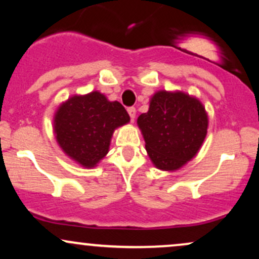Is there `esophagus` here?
I'll list each match as a JSON object with an SVG mask.
<instances>
[{"instance_id": "obj_1", "label": "esophagus", "mask_w": 259, "mask_h": 259, "mask_svg": "<svg viewBox=\"0 0 259 259\" xmlns=\"http://www.w3.org/2000/svg\"><path fill=\"white\" fill-rule=\"evenodd\" d=\"M127 113H129L130 118H132V120L134 121V119H135V117H136L135 107H129V108H127Z\"/></svg>"}]
</instances>
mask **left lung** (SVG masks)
Returning a JSON list of instances; mask_svg holds the SVG:
<instances>
[{
  "instance_id": "left-lung-1",
  "label": "left lung",
  "mask_w": 259,
  "mask_h": 259,
  "mask_svg": "<svg viewBox=\"0 0 259 259\" xmlns=\"http://www.w3.org/2000/svg\"><path fill=\"white\" fill-rule=\"evenodd\" d=\"M153 164L162 170H177L198 152L207 135L204 107L184 92L158 91L147 113L138 118Z\"/></svg>"
}]
</instances>
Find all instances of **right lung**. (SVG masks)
<instances>
[{"label": "right lung", "instance_id": "obj_1", "mask_svg": "<svg viewBox=\"0 0 259 259\" xmlns=\"http://www.w3.org/2000/svg\"><path fill=\"white\" fill-rule=\"evenodd\" d=\"M126 109L99 91L73 96L55 114V134L67 156L92 168L108 152L113 133L129 123Z\"/></svg>", "mask_w": 259, "mask_h": 259}]
</instances>
